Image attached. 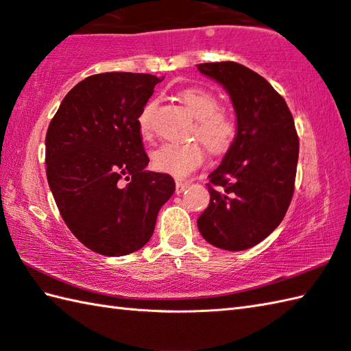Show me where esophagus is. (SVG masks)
<instances>
[{"label": "esophagus", "mask_w": 351, "mask_h": 351, "mask_svg": "<svg viewBox=\"0 0 351 351\" xmlns=\"http://www.w3.org/2000/svg\"><path fill=\"white\" fill-rule=\"evenodd\" d=\"M190 185L189 181H182V180H178L176 181V193L180 195V193H182L185 189H187Z\"/></svg>", "instance_id": "1"}]
</instances>
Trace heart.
Wrapping results in <instances>:
<instances>
[{
  "mask_svg": "<svg viewBox=\"0 0 351 351\" xmlns=\"http://www.w3.org/2000/svg\"><path fill=\"white\" fill-rule=\"evenodd\" d=\"M181 102L196 119L195 134L213 154H223L232 146L238 132V123L230 111L217 108V95L204 87H189L180 92ZM155 102H147L138 114V130L147 137L151 131V114ZM204 147L197 141L189 143H164L151 155L152 167L161 173L184 178L196 170L204 161Z\"/></svg>",
  "mask_w": 351,
  "mask_h": 351,
  "instance_id": "heart-1",
  "label": "heart"
}]
</instances>
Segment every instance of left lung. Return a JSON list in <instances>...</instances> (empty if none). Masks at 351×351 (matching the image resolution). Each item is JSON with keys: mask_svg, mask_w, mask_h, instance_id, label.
Returning a JSON list of instances; mask_svg holds the SVG:
<instances>
[{"mask_svg": "<svg viewBox=\"0 0 351 351\" xmlns=\"http://www.w3.org/2000/svg\"><path fill=\"white\" fill-rule=\"evenodd\" d=\"M197 69L229 93L238 132L210 173V205L197 219L205 240L223 250L256 245L280 225L294 193L299 137L285 99L265 78L235 62Z\"/></svg>", "mask_w": 351, "mask_h": 351, "instance_id": "8db88e82", "label": "left lung"}]
</instances>
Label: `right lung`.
Returning <instances> with one entry per match:
<instances>
[{"instance_id": "1", "label": "right lung", "mask_w": 351, "mask_h": 351, "mask_svg": "<svg viewBox=\"0 0 351 351\" xmlns=\"http://www.w3.org/2000/svg\"><path fill=\"white\" fill-rule=\"evenodd\" d=\"M162 78L96 73L64 96L48 126L47 178L58 211L86 247L123 256L151 240L173 178L146 170L138 114Z\"/></svg>"}]
</instances>
